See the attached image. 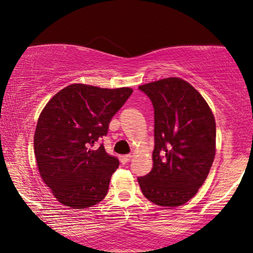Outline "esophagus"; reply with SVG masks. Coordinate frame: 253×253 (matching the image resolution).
Here are the masks:
<instances>
[{
  "label": "esophagus",
  "instance_id": "obj_1",
  "mask_svg": "<svg viewBox=\"0 0 253 253\" xmlns=\"http://www.w3.org/2000/svg\"><path fill=\"white\" fill-rule=\"evenodd\" d=\"M121 162H122V164H126L129 163L131 160H132V154H126V155H122L120 157Z\"/></svg>",
  "mask_w": 253,
  "mask_h": 253
}]
</instances>
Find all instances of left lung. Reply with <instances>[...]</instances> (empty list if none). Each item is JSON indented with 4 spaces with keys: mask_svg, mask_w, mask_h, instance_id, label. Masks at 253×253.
Listing matches in <instances>:
<instances>
[{
    "mask_svg": "<svg viewBox=\"0 0 253 253\" xmlns=\"http://www.w3.org/2000/svg\"><path fill=\"white\" fill-rule=\"evenodd\" d=\"M154 106L153 169L139 177L146 199L180 207L199 192L215 156V121L192 84L167 78L139 85Z\"/></svg>",
    "mask_w": 253,
    "mask_h": 253,
    "instance_id": "8db88e82",
    "label": "left lung"
}]
</instances>
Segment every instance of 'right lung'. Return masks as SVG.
Masks as SVG:
<instances>
[{
    "label": "right lung",
    "instance_id": "right-lung-1",
    "mask_svg": "<svg viewBox=\"0 0 253 253\" xmlns=\"http://www.w3.org/2000/svg\"><path fill=\"white\" fill-rule=\"evenodd\" d=\"M133 90L71 84L42 109L34 134L36 166L42 180L63 206L86 209L107 194L119 160L96 147L108 124Z\"/></svg>",
    "mask_w": 253,
    "mask_h": 253
}]
</instances>
